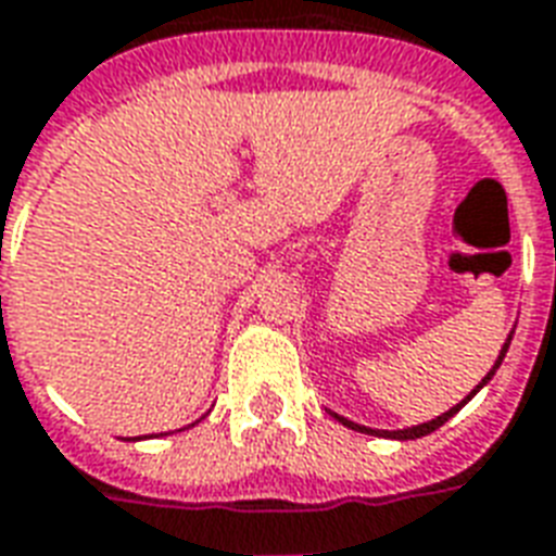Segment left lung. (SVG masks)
<instances>
[{
	"label": "left lung",
	"mask_w": 556,
	"mask_h": 556,
	"mask_svg": "<svg viewBox=\"0 0 556 556\" xmlns=\"http://www.w3.org/2000/svg\"><path fill=\"white\" fill-rule=\"evenodd\" d=\"M509 341H513V332H509V339L504 341V348H501V356H497V359H495V365H492V371H489L486 377H483V382H480V386H477L475 392L468 394L466 401H459V404H456V406H451V409H447V413L435 415L433 421H425V425H418V427H406V430H371V427L353 425V421H348V418H341V415H336V413H330V415H332V418H336V421H341V425H344V427H351V430H359V433L386 435V439H401V442H404V439H421V435H427V433H433V430H439V427L445 425L447 418H454V415L459 413V409H463V406H466L468 401H471V397H475V394L480 392V389H483V386H486L489 380H492V374H495L497 368H501V362H504V356H507V348H509Z\"/></svg>",
	"instance_id": "left-lung-1"
}]
</instances>
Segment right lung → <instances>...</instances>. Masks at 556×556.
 Segmentation results:
<instances>
[{
  "instance_id": "add662e5",
  "label": "right lung",
  "mask_w": 556,
  "mask_h": 556,
  "mask_svg": "<svg viewBox=\"0 0 556 556\" xmlns=\"http://www.w3.org/2000/svg\"><path fill=\"white\" fill-rule=\"evenodd\" d=\"M194 425H197V421H194ZM194 425H188V427H194Z\"/></svg>"
}]
</instances>
